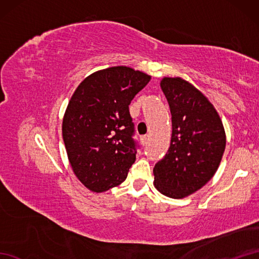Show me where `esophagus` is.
Listing matches in <instances>:
<instances>
[{"mask_svg": "<svg viewBox=\"0 0 259 259\" xmlns=\"http://www.w3.org/2000/svg\"><path fill=\"white\" fill-rule=\"evenodd\" d=\"M148 140H149V137H148V136H142L141 139H140L141 145L142 146H146L148 144Z\"/></svg>", "mask_w": 259, "mask_h": 259, "instance_id": "34e87169", "label": "esophagus"}]
</instances>
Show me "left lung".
I'll list each match as a JSON object with an SVG mask.
<instances>
[{"mask_svg": "<svg viewBox=\"0 0 259 259\" xmlns=\"http://www.w3.org/2000/svg\"><path fill=\"white\" fill-rule=\"evenodd\" d=\"M160 87L171 112L168 153L153 168V186L162 195L181 199L212 178L226 147L223 121L213 104L180 76H164Z\"/></svg>", "mask_w": 259, "mask_h": 259, "instance_id": "obj_1", "label": "left lung"}]
</instances>
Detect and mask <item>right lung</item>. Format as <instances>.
<instances>
[{
  "label": "right lung",
  "mask_w": 259,
  "mask_h": 259,
  "mask_svg": "<svg viewBox=\"0 0 259 259\" xmlns=\"http://www.w3.org/2000/svg\"><path fill=\"white\" fill-rule=\"evenodd\" d=\"M151 76L125 65L88 75L73 92L62 120V137L75 177L103 192L121 185L136 160L129 104Z\"/></svg>",
  "instance_id": "add662e5"
}]
</instances>
